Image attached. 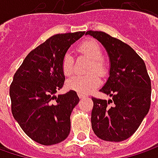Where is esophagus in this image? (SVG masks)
<instances>
[{
  "label": "esophagus",
  "instance_id": "obj_1",
  "mask_svg": "<svg viewBox=\"0 0 158 158\" xmlns=\"http://www.w3.org/2000/svg\"><path fill=\"white\" fill-rule=\"evenodd\" d=\"M78 97H79V98H86L87 96L84 94H82V93H78Z\"/></svg>",
  "mask_w": 158,
  "mask_h": 158
}]
</instances>
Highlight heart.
<instances>
[{"label": "heart", "mask_w": 158, "mask_h": 158, "mask_svg": "<svg viewBox=\"0 0 158 158\" xmlns=\"http://www.w3.org/2000/svg\"><path fill=\"white\" fill-rule=\"evenodd\" d=\"M77 51L82 55H84L91 60L89 66L88 73H92L87 76H72L67 82V86L69 89L77 91L78 93L87 94L94 90L101 83L100 77L106 76L107 74V68L103 61L104 53L101 46L94 40H87L82 41L77 46ZM61 69L64 76H69L73 74L75 69V59L69 52L64 54L61 60ZM97 72L98 75L94 73Z\"/></svg>", "instance_id": "obj_1"}]
</instances>
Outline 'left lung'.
Returning <instances> with one entry per match:
<instances>
[{
  "label": "left lung",
  "instance_id": "obj_1",
  "mask_svg": "<svg viewBox=\"0 0 158 158\" xmlns=\"http://www.w3.org/2000/svg\"><path fill=\"white\" fill-rule=\"evenodd\" d=\"M106 47L110 76L100 91L110 100L91 98V126L95 135L107 142H121L135 134L149 112L151 82L143 60L121 40L103 31H88Z\"/></svg>",
  "mask_w": 158,
  "mask_h": 158
}]
</instances>
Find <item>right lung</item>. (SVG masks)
I'll list each match as a JSON object with an SVG mask.
<instances>
[{
  "label": "right lung",
  "mask_w": 158,
  "mask_h": 158,
  "mask_svg": "<svg viewBox=\"0 0 158 158\" xmlns=\"http://www.w3.org/2000/svg\"><path fill=\"white\" fill-rule=\"evenodd\" d=\"M85 31L56 34L23 60L9 88L11 112L31 139L42 145L61 143L70 133V115L79 103L76 91L55 96L63 87L61 60Z\"/></svg>",
  "instance_id": "right-lung-1"
}]
</instances>
